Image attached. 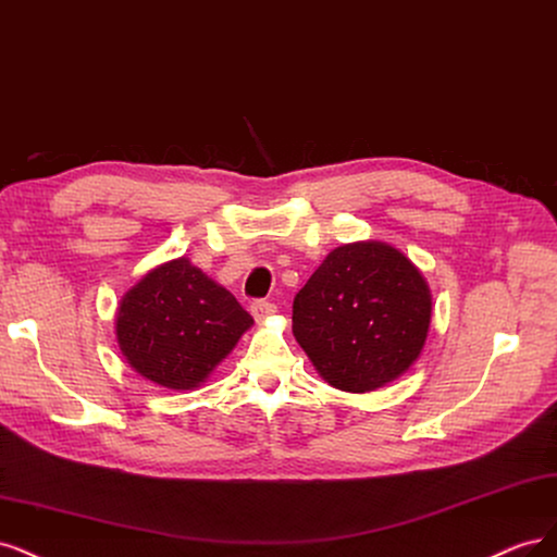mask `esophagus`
Wrapping results in <instances>:
<instances>
[{"mask_svg":"<svg viewBox=\"0 0 557 557\" xmlns=\"http://www.w3.org/2000/svg\"><path fill=\"white\" fill-rule=\"evenodd\" d=\"M249 312H252V317L257 321H265L268 317H273L277 312V308L273 302H265V300H255L252 305H249Z\"/></svg>","mask_w":557,"mask_h":557,"instance_id":"1","label":"esophagus"}]
</instances>
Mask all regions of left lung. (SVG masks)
<instances>
[{"label":"left lung","instance_id":"8db88e82","mask_svg":"<svg viewBox=\"0 0 557 557\" xmlns=\"http://www.w3.org/2000/svg\"><path fill=\"white\" fill-rule=\"evenodd\" d=\"M433 296L398 247H335L294 298V337L321 380L368 393L398 380L423 351Z\"/></svg>","mask_w":557,"mask_h":557}]
</instances>
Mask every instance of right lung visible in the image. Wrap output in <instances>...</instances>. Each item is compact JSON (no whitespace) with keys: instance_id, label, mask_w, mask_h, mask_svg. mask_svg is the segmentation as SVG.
Here are the masks:
<instances>
[{"instance_id":"1","label":"right lung","mask_w":557,"mask_h":557,"mask_svg":"<svg viewBox=\"0 0 557 557\" xmlns=\"http://www.w3.org/2000/svg\"><path fill=\"white\" fill-rule=\"evenodd\" d=\"M255 324L187 257L159 263L122 296L115 335L127 363L169 391L199 388Z\"/></svg>"}]
</instances>
